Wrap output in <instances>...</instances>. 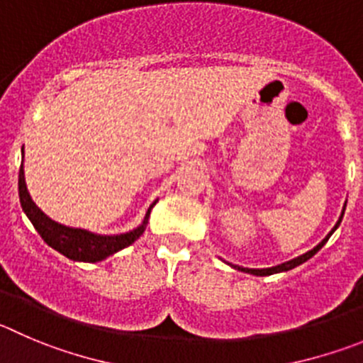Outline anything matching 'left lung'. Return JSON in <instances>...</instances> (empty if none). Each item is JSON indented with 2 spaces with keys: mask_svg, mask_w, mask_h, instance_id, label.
I'll return each mask as SVG.
<instances>
[{
  "mask_svg": "<svg viewBox=\"0 0 363 363\" xmlns=\"http://www.w3.org/2000/svg\"><path fill=\"white\" fill-rule=\"evenodd\" d=\"M345 204H347V201H345ZM345 204H344V208H342V213H340V218H338V222L335 223V228L331 229L330 233H328V236L326 238L323 240V242L319 243V245H315L313 249L311 250H308V252H304L303 256H297V258H294V259H290V262H286V263H281V265H276V267H270V269H245V267H238V265H231V263H229V265L233 267V269H238V270H242V272H247V274H252V276H272V274H279V272H286V270H292V269H296V267H299V265H303L304 262H308V259L311 258V256H315V254L319 252L320 249H323L324 245H326V242L328 240H330V236L333 235L335 231H337V228L338 225H340V222H342V216H344V211H345Z\"/></svg>",
  "mask_w": 363,
  "mask_h": 363,
  "instance_id": "left-lung-1",
  "label": "left lung"
}]
</instances>
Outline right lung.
Masks as SVG:
<instances>
[{
    "label": "right lung",
    "mask_w": 363,
    "mask_h": 363,
    "mask_svg": "<svg viewBox=\"0 0 363 363\" xmlns=\"http://www.w3.org/2000/svg\"><path fill=\"white\" fill-rule=\"evenodd\" d=\"M19 202H21V208L25 211V215L33 223L35 231L39 233L40 238L48 243L52 249L64 254L66 258L73 259V262L96 263L105 258H109V256L116 254L118 250L132 245L135 240L143 235L145 229H147L148 216H150L152 208H154L157 201L152 202L141 225H138L132 231L123 233V235H94V233L86 231V229L67 228V225H62V223L55 222L50 216H46L37 208L35 202L30 197L28 189H26L25 170H23L21 162V168H19Z\"/></svg>",
    "instance_id": "right-lung-1"
}]
</instances>
